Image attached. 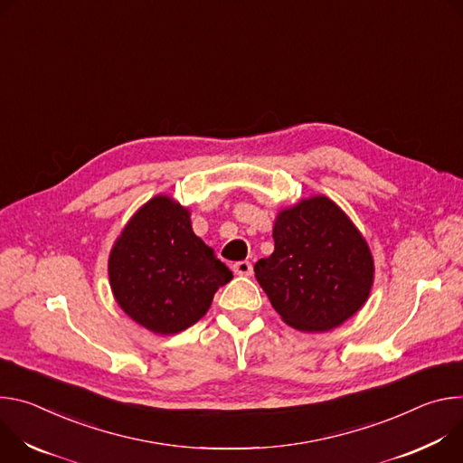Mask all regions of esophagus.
Listing matches in <instances>:
<instances>
[{
	"label": "esophagus",
	"instance_id": "1",
	"mask_svg": "<svg viewBox=\"0 0 463 463\" xmlns=\"http://www.w3.org/2000/svg\"><path fill=\"white\" fill-rule=\"evenodd\" d=\"M233 272L237 276H251L253 274V267H251L250 261H237L233 265Z\"/></svg>",
	"mask_w": 463,
	"mask_h": 463
}]
</instances>
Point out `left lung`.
Instances as JSON below:
<instances>
[{
	"instance_id": "obj_1",
	"label": "left lung",
	"mask_w": 463,
	"mask_h": 463,
	"mask_svg": "<svg viewBox=\"0 0 463 463\" xmlns=\"http://www.w3.org/2000/svg\"><path fill=\"white\" fill-rule=\"evenodd\" d=\"M274 253L253 267L274 309L292 327L329 331L370 296L372 251L327 196L301 200L274 224Z\"/></svg>"
}]
</instances>
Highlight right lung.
Here are the masks:
<instances>
[{
    "mask_svg": "<svg viewBox=\"0 0 463 463\" xmlns=\"http://www.w3.org/2000/svg\"><path fill=\"white\" fill-rule=\"evenodd\" d=\"M109 274L121 309L160 335L196 324L233 278L169 196H154L130 219L110 251Z\"/></svg>",
    "mask_w": 463,
    "mask_h": 463,
    "instance_id": "right-lung-1",
    "label": "right lung"
}]
</instances>
